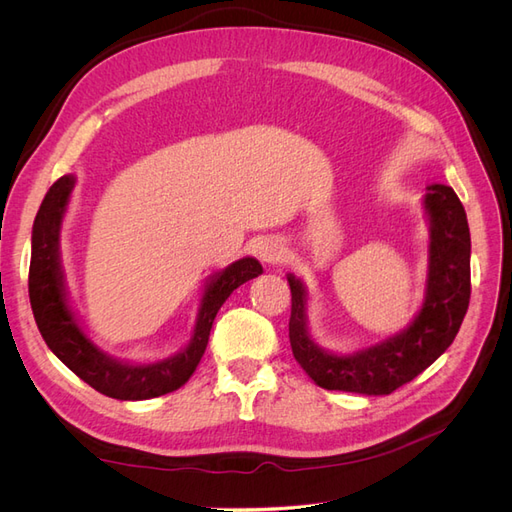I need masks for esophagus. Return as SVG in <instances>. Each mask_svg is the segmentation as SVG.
<instances>
[{
  "label": "esophagus",
  "mask_w": 512,
  "mask_h": 512,
  "mask_svg": "<svg viewBox=\"0 0 512 512\" xmlns=\"http://www.w3.org/2000/svg\"><path fill=\"white\" fill-rule=\"evenodd\" d=\"M258 256L267 265H277V262H284L286 258V245L280 237H262L258 241Z\"/></svg>",
  "instance_id": "34e87169"
}]
</instances>
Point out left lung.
I'll use <instances>...</instances> for the list:
<instances>
[{"instance_id":"left-lung-1","label":"left lung","mask_w":512,"mask_h":512,"mask_svg":"<svg viewBox=\"0 0 512 512\" xmlns=\"http://www.w3.org/2000/svg\"><path fill=\"white\" fill-rule=\"evenodd\" d=\"M425 190L423 209L429 224L425 294L421 309L399 333L346 354L322 348L309 331V290L299 277L286 275L292 292L288 324L292 354L322 389L389 395L425 371L459 333L470 303L472 245L466 209L451 185L431 183Z\"/></svg>"}]
</instances>
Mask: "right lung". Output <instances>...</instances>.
Returning <instances> with one entry per match:
<instances>
[{
	"mask_svg": "<svg viewBox=\"0 0 512 512\" xmlns=\"http://www.w3.org/2000/svg\"><path fill=\"white\" fill-rule=\"evenodd\" d=\"M76 177L64 175L46 192L32 228V262H29V301L46 346L83 382L106 397L141 401L177 391L190 380L203 359L213 320L220 307L241 284L262 273V265L245 256L226 269L209 275L200 292L194 329L179 352L158 361H123L104 352L91 339L76 316L61 269L59 237Z\"/></svg>",
	"mask_w": 512,
	"mask_h": 512,
	"instance_id": "obj_1",
	"label": "right lung"
}]
</instances>
